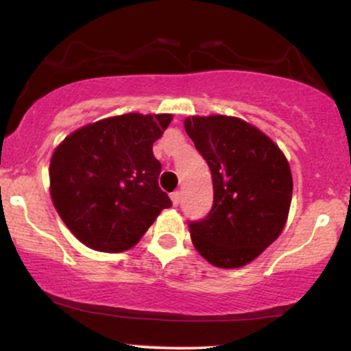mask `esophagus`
Instances as JSON below:
<instances>
[{
    "label": "esophagus",
    "instance_id": "esophagus-1",
    "mask_svg": "<svg viewBox=\"0 0 351 351\" xmlns=\"http://www.w3.org/2000/svg\"><path fill=\"white\" fill-rule=\"evenodd\" d=\"M180 199H181V193H180V191H173V193H171V203H173V206H178Z\"/></svg>",
    "mask_w": 351,
    "mask_h": 351
}]
</instances>
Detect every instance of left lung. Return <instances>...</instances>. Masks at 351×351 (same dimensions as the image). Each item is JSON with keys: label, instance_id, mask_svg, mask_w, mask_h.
Segmentation results:
<instances>
[{"label": "left lung", "instance_id": "1", "mask_svg": "<svg viewBox=\"0 0 351 351\" xmlns=\"http://www.w3.org/2000/svg\"><path fill=\"white\" fill-rule=\"evenodd\" d=\"M184 128L206 160L215 189L208 216L188 223L193 244L216 267H241L263 254L285 226L291 167L267 135L236 117H189Z\"/></svg>", "mask_w": 351, "mask_h": 351}]
</instances>
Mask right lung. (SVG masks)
<instances>
[{"instance_id": "obj_1", "label": "right lung", "mask_w": 351, "mask_h": 351, "mask_svg": "<svg viewBox=\"0 0 351 351\" xmlns=\"http://www.w3.org/2000/svg\"><path fill=\"white\" fill-rule=\"evenodd\" d=\"M171 115L125 114L86 125L54 150V208L80 243L100 252L134 247L171 199L158 186L153 143Z\"/></svg>"}]
</instances>
